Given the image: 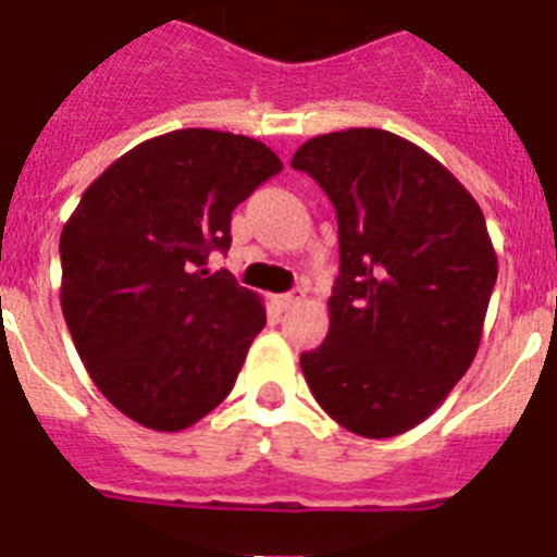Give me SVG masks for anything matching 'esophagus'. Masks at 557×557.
<instances>
[{"label":"esophagus","instance_id":"esophagus-1","mask_svg":"<svg viewBox=\"0 0 557 557\" xmlns=\"http://www.w3.org/2000/svg\"><path fill=\"white\" fill-rule=\"evenodd\" d=\"M298 301V295L295 293H282V295H273V307L278 309V312H284V309H289L293 304Z\"/></svg>","mask_w":557,"mask_h":557}]
</instances>
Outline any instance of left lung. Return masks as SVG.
Returning a JSON list of instances; mask_svg holds the SVG:
<instances>
[{"label":"left lung","mask_w":557,"mask_h":557,"mask_svg":"<svg viewBox=\"0 0 557 557\" xmlns=\"http://www.w3.org/2000/svg\"><path fill=\"white\" fill-rule=\"evenodd\" d=\"M337 211L329 334L301 354L318 405L362 437L421 424L469 371L496 284L485 218L430 152L379 127L304 141L293 156Z\"/></svg>","instance_id":"8db88e82"}]
</instances>
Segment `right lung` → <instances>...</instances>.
Instances as JSON below:
<instances>
[{
	"mask_svg": "<svg viewBox=\"0 0 557 557\" xmlns=\"http://www.w3.org/2000/svg\"><path fill=\"white\" fill-rule=\"evenodd\" d=\"M275 172L282 161L262 141L172 131L113 161L63 225L69 334L136 424L186 430L234 387L268 318L259 295L206 262L231 248V211Z\"/></svg>",
	"mask_w": 557,
	"mask_h": 557,
	"instance_id": "1",
	"label": "right lung"
}]
</instances>
